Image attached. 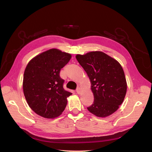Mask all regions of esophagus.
Returning <instances> with one entry per match:
<instances>
[{"mask_svg":"<svg viewBox=\"0 0 152 152\" xmlns=\"http://www.w3.org/2000/svg\"><path fill=\"white\" fill-rule=\"evenodd\" d=\"M76 92L77 94H80L81 93V89L79 88V87H78V88L76 89Z\"/></svg>","mask_w":152,"mask_h":152,"instance_id":"1","label":"esophagus"}]
</instances>
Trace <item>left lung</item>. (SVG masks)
<instances>
[{
	"label": "left lung",
	"mask_w": 152,
	"mask_h": 152,
	"mask_svg": "<svg viewBox=\"0 0 152 152\" xmlns=\"http://www.w3.org/2000/svg\"><path fill=\"white\" fill-rule=\"evenodd\" d=\"M76 58L89 78L94 95V102L87 110L98 117H108L116 112L127 91L121 64L101 51L77 54Z\"/></svg>",
	"instance_id": "1"
}]
</instances>
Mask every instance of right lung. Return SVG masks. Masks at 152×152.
<instances>
[{
    "mask_svg": "<svg viewBox=\"0 0 152 152\" xmlns=\"http://www.w3.org/2000/svg\"><path fill=\"white\" fill-rule=\"evenodd\" d=\"M71 58L70 54L50 49L32 58L27 65L23 89L27 103L39 115L54 118L65 110L72 93L64 89L59 72Z\"/></svg>",
    "mask_w": 152,
    "mask_h": 152,
    "instance_id": "1",
    "label": "right lung"
}]
</instances>
